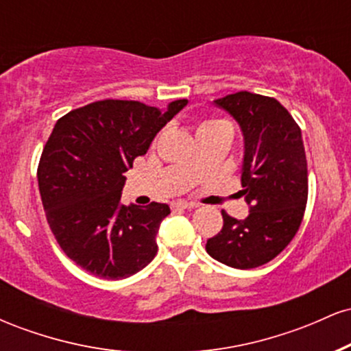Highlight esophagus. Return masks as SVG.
Returning <instances> with one entry per match:
<instances>
[{
	"mask_svg": "<svg viewBox=\"0 0 351 351\" xmlns=\"http://www.w3.org/2000/svg\"><path fill=\"white\" fill-rule=\"evenodd\" d=\"M173 208L175 209H193V208H196V204L186 203V201H176V203L173 204Z\"/></svg>",
	"mask_w": 351,
	"mask_h": 351,
	"instance_id": "1",
	"label": "esophagus"
}]
</instances>
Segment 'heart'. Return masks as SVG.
Instances as JSON below:
<instances>
[{"label":"heart","instance_id":"b5f03b06","mask_svg":"<svg viewBox=\"0 0 351 351\" xmlns=\"http://www.w3.org/2000/svg\"><path fill=\"white\" fill-rule=\"evenodd\" d=\"M221 125H231V123L223 119H208L199 125V130H206V128H213V127H221Z\"/></svg>","mask_w":351,"mask_h":351}]
</instances>
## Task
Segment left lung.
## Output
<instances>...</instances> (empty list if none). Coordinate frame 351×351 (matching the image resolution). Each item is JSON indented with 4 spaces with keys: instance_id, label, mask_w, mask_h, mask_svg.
<instances>
[{
    "instance_id": "1",
    "label": "left lung",
    "mask_w": 351,
    "mask_h": 351,
    "mask_svg": "<svg viewBox=\"0 0 351 351\" xmlns=\"http://www.w3.org/2000/svg\"><path fill=\"white\" fill-rule=\"evenodd\" d=\"M244 135L241 195L251 204L245 219L223 215V229L206 251L234 269L267 264L299 231L308 196L307 158L302 132L280 102L243 90L215 100Z\"/></svg>"
}]
</instances>
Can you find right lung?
<instances>
[{
	"mask_svg": "<svg viewBox=\"0 0 351 351\" xmlns=\"http://www.w3.org/2000/svg\"><path fill=\"white\" fill-rule=\"evenodd\" d=\"M188 104L167 112L136 100H99L60 117L38 167L43 206L64 254L84 271L117 280L156 256V232L168 204L125 206L123 173Z\"/></svg>",
	"mask_w": 351,
	"mask_h": 351,
	"instance_id": "obj_1",
	"label": "right lung"
}]
</instances>
